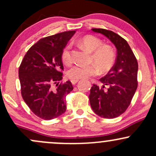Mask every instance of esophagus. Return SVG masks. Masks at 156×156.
<instances>
[{
	"label": "esophagus",
	"mask_w": 156,
	"mask_h": 156,
	"mask_svg": "<svg viewBox=\"0 0 156 156\" xmlns=\"http://www.w3.org/2000/svg\"><path fill=\"white\" fill-rule=\"evenodd\" d=\"M78 79H73L71 80V83H72L73 85H76V84L78 82Z\"/></svg>",
	"instance_id": "1"
}]
</instances>
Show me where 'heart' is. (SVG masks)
Here are the masks:
<instances>
[{
	"label": "heart",
	"instance_id": "heart-1",
	"mask_svg": "<svg viewBox=\"0 0 156 156\" xmlns=\"http://www.w3.org/2000/svg\"><path fill=\"white\" fill-rule=\"evenodd\" d=\"M79 43L91 53L89 65H74L69 68L67 75L70 79L87 78L102 73L108 72L113 67L116 61V52L112 45L102 44V41L93 35L84 36L79 40ZM72 45L67 44L62 51V59L66 64L72 62Z\"/></svg>",
	"mask_w": 156,
	"mask_h": 156
}]
</instances>
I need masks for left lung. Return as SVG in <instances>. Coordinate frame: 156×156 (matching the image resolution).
<instances>
[{
	"mask_svg": "<svg viewBox=\"0 0 156 156\" xmlns=\"http://www.w3.org/2000/svg\"><path fill=\"white\" fill-rule=\"evenodd\" d=\"M108 37L117 49L116 62L106 76L100 79L103 86L93 84L89 101L92 110L100 117L113 119L128 108L137 89L138 62L127 41L110 30L92 28Z\"/></svg>",
	"mask_w": 156,
	"mask_h": 156,
	"instance_id": "1",
	"label": "left lung"
}]
</instances>
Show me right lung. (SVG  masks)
<instances>
[{
  "label": "right lung",
  "instance_id": "right-lung-1",
  "mask_svg": "<svg viewBox=\"0 0 156 156\" xmlns=\"http://www.w3.org/2000/svg\"><path fill=\"white\" fill-rule=\"evenodd\" d=\"M76 31L40 39L29 48L19 67L21 94L36 116L50 120L65 112L66 97L73 89L62 79V51Z\"/></svg>",
  "mask_w": 156,
  "mask_h": 156
}]
</instances>
